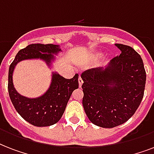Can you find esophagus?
Here are the masks:
<instances>
[{
  "label": "esophagus",
  "mask_w": 154,
  "mask_h": 154,
  "mask_svg": "<svg viewBox=\"0 0 154 154\" xmlns=\"http://www.w3.org/2000/svg\"><path fill=\"white\" fill-rule=\"evenodd\" d=\"M78 83H79V87L81 88L82 85V84H83V80H82V78L81 77H80L79 79H78Z\"/></svg>",
  "instance_id": "34e87169"
}]
</instances>
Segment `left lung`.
Instances as JSON below:
<instances>
[{
    "label": "left lung",
    "instance_id": "obj_1",
    "mask_svg": "<svg viewBox=\"0 0 154 154\" xmlns=\"http://www.w3.org/2000/svg\"><path fill=\"white\" fill-rule=\"evenodd\" d=\"M119 57L105 67L86 70L81 75L83 107L93 124L113 128L127 122L143 98L146 74L141 56L133 48L115 44Z\"/></svg>",
    "mask_w": 154,
    "mask_h": 154
}]
</instances>
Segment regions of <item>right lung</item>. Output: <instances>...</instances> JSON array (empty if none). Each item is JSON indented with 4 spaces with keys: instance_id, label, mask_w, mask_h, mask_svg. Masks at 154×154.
Returning a JSON list of instances; mask_svg holds the SVG:
<instances>
[{
    "instance_id": "right-lung-1",
    "label": "right lung",
    "mask_w": 154,
    "mask_h": 154,
    "mask_svg": "<svg viewBox=\"0 0 154 154\" xmlns=\"http://www.w3.org/2000/svg\"><path fill=\"white\" fill-rule=\"evenodd\" d=\"M62 52L57 45L32 44L20 49L8 70V94L17 112L34 126L56 124L61 118L72 91L78 89V74L66 79L57 72H52L51 82L44 94L37 97H27L19 94L13 84V72L18 63L25 60H41L51 69L56 56Z\"/></svg>"
}]
</instances>
